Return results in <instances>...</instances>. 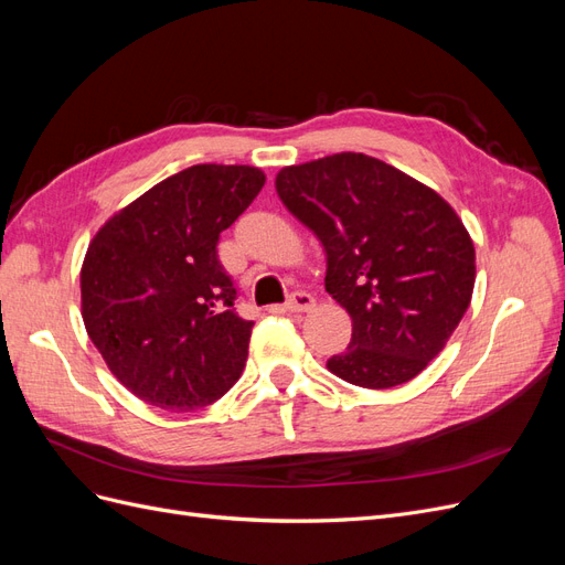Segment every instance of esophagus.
I'll use <instances>...</instances> for the list:
<instances>
[{
    "mask_svg": "<svg viewBox=\"0 0 565 565\" xmlns=\"http://www.w3.org/2000/svg\"><path fill=\"white\" fill-rule=\"evenodd\" d=\"M316 306V299L309 292H292L285 301V309L292 311V313H303V311H311Z\"/></svg>",
    "mask_w": 565,
    "mask_h": 565,
    "instance_id": "34e87169",
    "label": "esophagus"
}]
</instances>
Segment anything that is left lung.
Here are the masks:
<instances>
[{
  "mask_svg": "<svg viewBox=\"0 0 565 565\" xmlns=\"http://www.w3.org/2000/svg\"><path fill=\"white\" fill-rule=\"evenodd\" d=\"M285 207L328 254L324 289L353 320L328 370L363 388L405 384L429 365L467 313L476 252L429 185L363 152L285 167Z\"/></svg>",
  "mask_w": 565,
  "mask_h": 565,
  "instance_id": "8db88e82",
  "label": "left lung"
}]
</instances>
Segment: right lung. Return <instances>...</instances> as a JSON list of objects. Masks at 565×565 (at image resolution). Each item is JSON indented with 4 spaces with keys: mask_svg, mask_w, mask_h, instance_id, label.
<instances>
[{
    "mask_svg": "<svg viewBox=\"0 0 565 565\" xmlns=\"http://www.w3.org/2000/svg\"><path fill=\"white\" fill-rule=\"evenodd\" d=\"M266 183L247 164H193L110 216L84 256L82 318L115 377L172 413L241 380L254 322L235 313L218 235Z\"/></svg>",
    "mask_w": 565,
    "mask_h": 565,
    "instance_id": "obj_1",
    "label": "right lung"
}]
</instances>
